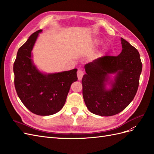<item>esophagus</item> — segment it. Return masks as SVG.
<instances>
[{"instance_id":"obj_1","label":"esophagus","mask_w":154,"mask_h":154,"mask_svg":"<svg viewBox=\"0 0 154 154\" xmlns=\"http://www.w3.org/2000/svg\"><path fill=\"white\" fill-rule=\"evenodd\" d=\"M83 72L82 71V70H78L77 71V76H78V80H81L83 76Z\"/></svg>"}]
</instances>
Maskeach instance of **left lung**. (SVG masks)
Wrapping results in <instances>:
<instances>
[{
    "instance_id": "8db88e82",
    "label": "left lung",
    "mask_w": 154,
    "mask_h": 154,
    "mask_svg": "<svg viewBox=\"0 0 154 154\" xmlns=\"http://www.w3.org/2000/svg\"><path fill=\"white\" fill-rule=\"evenodd\" d=\"M118 56H103L85 66L82 83L85 103L92 113L111 116L123 111L134 98L139 83L142 63L138 51L122 38ZM109 73H116L112 88H106Z\"/></svg>"
}]
</instances>
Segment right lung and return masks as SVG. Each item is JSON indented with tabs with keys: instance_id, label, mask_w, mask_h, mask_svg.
<instances>
[{
	"instance_id": "right-lung-1",
	"label": "right lung",
	"mask_w": 154,
	"mask_h": 154,
	"mask_svg": "<svg viewBox=\"0 0 154 154\" xmlns=\"http://www.w3.org/2000/svg\"><path fill=\"white\" fill-rule=\"evenodd\" d=\"M42 31L32 33L18 50L13 64L14 83L18 96L27 109L36 115L50 116L63 108L71 84L78 80L77 69L48 74L36 69L31 51Z\"/></svg>"
}]
</instances>
